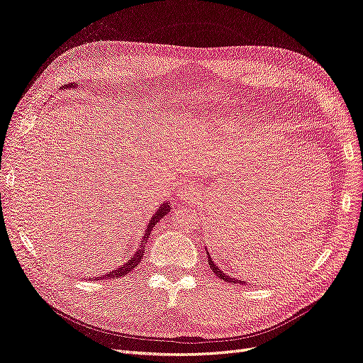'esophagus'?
<instances>
[{
  "instance_id": "obj_1",
  "label": "esophagus",
  "mask_w": 363,
  "mask_h": 363,
  "mask_svg": "<svg viewBox=\"0 0 363 363\" xmlns=\"http://www.w3.org/2000/svg\"><path fill=\"white\" fill-rule=\"evenodd\" d=\"M178 197L182 200V202H194V200L199 197L197 186L194 184L184 185L178 193Z\"/></svg>"
}]
</instances>
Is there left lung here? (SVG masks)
<instances>
[{
  "label": "left lung",
  "instance_id": "left-lung-1",
  "mask_svg": "<svg viewBox=\"0 0 363 363\" xmlns=\"http://www.w3.org/2000/svg\"><path fill=\"white\" fill-rule=\"evenodd\" d=\"M205 250H206V248H205ZM206 254H208V262H209L211 269H212V272L216 274L218 278H221V279L227 281V283H242V284H245L244 281H240V279H238V278H233L232 275H227L224 271H221L220 267H218V264L212 260V257H211V254H209V251H208V250H206Z\"/></svg>",
  "mask_w": 363,
  "mask_h": 363
}]
</instances>
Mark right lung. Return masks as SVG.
Instances as JSON below:
<instances>
[{
	"label": "right lung",
	"mask_w": 363,
	"mask_h": 363,
	"mask_svg": "<svg viewBox=\"0 0 363 363\" xmlns=\"http://www.w3.org/2000/svg\"><path fill=\"white\" fill-rule=\"evenodd\" d=\"M76 86H77V84H70V85H65L64 89H65V88H76ZM82 86H84V85H82ZM170 209H172L170 202H169V200H164V202L160 205V208L152 213V217L150 218V223H147L146 230H145V233H143V236H142V239H140V247L138 248V251L133 252V256H131L125 263H123L121 266L115 267L113 271L107 272V274H104V275H101V277H94V279L97 281V279H106V278H119V277L127 275V274L131 272L133 269H136V266L140 263V259L143 257L145 247H146V242H147V238H150V235H151L152 227H154L161 218H163L164 216H167V213L170 212ZM89 279H91V278H89Z\"/></svg>",
	"instance_id": "add662e5"
}]
</instances>
